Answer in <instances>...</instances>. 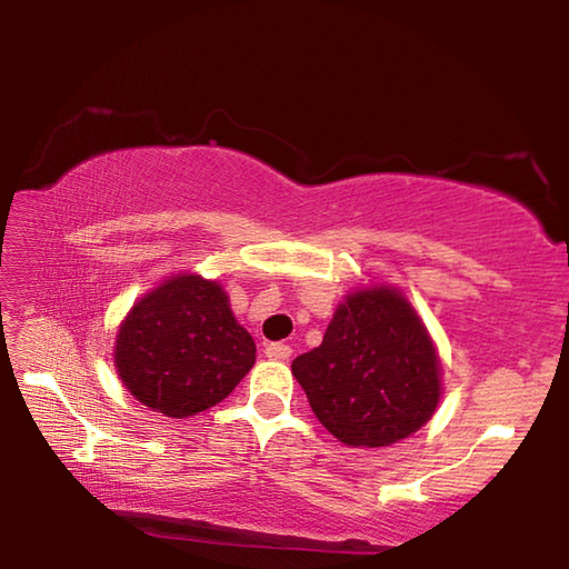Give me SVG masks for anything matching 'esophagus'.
<instances>
[{"mask_svg":"<svg viewBox=\"0 0 569 569\" xmlns=\"http://www.w3.org/2000/svg\"><path fill=\"white\" fill-rule=\"evenodd\" d=\"M267 352L269 360H290L292 357V347L290 345H282V341H274V345H267Z\"/></svg>","mask_w":569,"mask_h":569,"instance_id":"esophagus-1","label":"esophagus"}]
</instances>
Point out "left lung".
<instances>
[{"label": "left lung", "mask_w": 569, "mask_h": 569, "mask_svg": "<svg viewBox=\"0 0 569 569\" xmlns=\"http://www.w3.org/2000/svg\"><path fill=\"white\" fill-rule=\"evenodd\" d=\"M292 376L318 422L349 448L409 438L430 422L442 393L438 347L393 284L349 292L321 347L295 357Z\"/></svg>", "instance_id": "1"}]
</instances>
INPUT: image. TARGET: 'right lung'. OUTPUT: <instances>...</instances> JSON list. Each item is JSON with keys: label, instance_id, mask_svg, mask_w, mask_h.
<instances>
[{"label": "right lung", "instance_id": "1", "mask_svg": "<svg viewBox=\"0 0 569 569\" xmlns=\"http://www.w3.org/2000/svg\"><path fill=\"white\" fill-rule=\"evenodd\" d=\"M256 362L228 292L201 274H173L142 295L119 326L113 365L127 391L183 419L220 403Z\"/></svg>", "mask_w": 569, "mask_h": 569}]
</instances>
